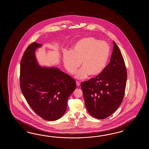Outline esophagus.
<instances>
[{"instance_id": "1", "label": "esophagus", "mask_w": 149, "mask_h": 149, "mask_svg": "<svg viewBox=\"0 0 149 149\" xmlns=\"http://www.w3.org/2000/svg\"><path fill=\"white\" fill-rule=\"evenodd\" d=\"M76 85H77V86H79L80 85V83L79 81H76Z\"/></svg>"}]
</instances>
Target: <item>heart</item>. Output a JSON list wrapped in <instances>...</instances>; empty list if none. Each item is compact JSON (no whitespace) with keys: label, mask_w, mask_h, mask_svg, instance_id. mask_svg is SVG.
I'll return each instance as SVG.
<instances>
[{"label":"heart","mask_w":149,"mask_h":149,"mask_svg":"<svg viewBox=\"0 0 149 149\" xmlns=\"http://www.w3.org/2000/svg\"><path fill=\"white\" fill-rule=\"evenodd\" d=\"M110 48L104 41L93 37L83 38L74 44L71 52L64 53V65L69 73L73 74L81 65L82 68L76 75L78 79H84L88 75L94 78L100 76L107 65Z\"/></svg>","instance_id":"b5f03b06"}]
</instances>
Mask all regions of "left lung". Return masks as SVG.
I'll return each instance as SVG.
<instances>
[{"label":"left lung","mask_w":149,"mask_h":149,"mask_svg":"<svg viewBox=\"0 0 149 149\" xmlns=\"http://www.w3.org/2000/svg\"><path fill=\"white\" fill-rule=\"evenodd\" d=\"M113 44L111 60L103 72L81 84L86 109L98 119H105L117 110L125 92L126 68L119 48Z\"/></svg>","instance_id":"8db88e82"}]
</instances>
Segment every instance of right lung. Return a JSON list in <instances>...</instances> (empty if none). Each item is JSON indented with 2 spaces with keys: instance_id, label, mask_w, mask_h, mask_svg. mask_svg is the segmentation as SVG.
<instances>
[{
  "instance_id": "obj_1",
  "label": "right lung",
  "mask_w": 149,
  "mask_h": 149,
  "mask_svg": "<svg viewBox=\"0 0 149 149\" xmlns=\"http://www.w3.org/2000/svg\"><path fill=\"white\" fill-rule=\"evenodd\" d=\"M41 45L33 42L26 49L20 64V88L33 111L48 121L62 117L69 97L76 89V81L56 68L41 67L35 56Z\"/></svg>"
}]
</instances>
